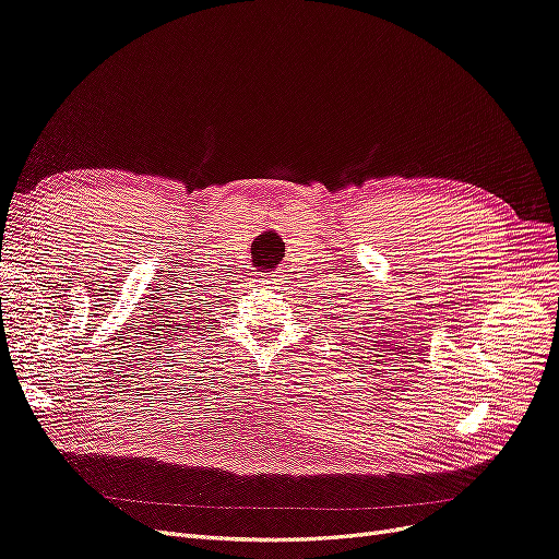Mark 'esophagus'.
I'll return each mask as SVG.
<instances>
[{
  "label": "esophagus",
  "instance_id": "obj_1",
  "mask_svg": "<svg viewBox=\"0 0 559 559\" xmlns=\"http://www.w3.org/2000/svg\"><path fill=\"white\" fill-rule=\"evenodd\" d=\"M258 283H260V285H278V283H283V272L278 270V272H274V274H260V276H258Z\"/></svg>",
  "mask_w": 559,
  "mask_h": 559
}]
</instances>
